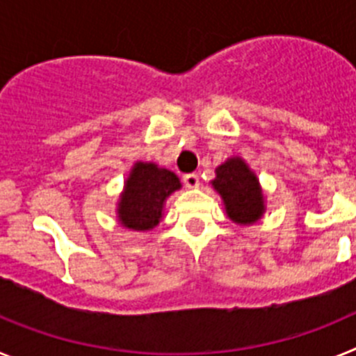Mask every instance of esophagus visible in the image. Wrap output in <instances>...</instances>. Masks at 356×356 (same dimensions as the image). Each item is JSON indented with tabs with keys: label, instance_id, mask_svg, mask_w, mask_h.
Here are the masks:
<instances>
[{
	"label": "esophagus",
	"instance_id": "obj_1",
	"mask_svg": "<svg viewBox=\"0 0 356 356\" xmlns=\"http://www.w3.org/2000/svg\"><path fill=\"white\" fill-rule=\"evenodd\" d=\"M184 184H185V187H188V188L200 187V176H197L196 172H188V175L184 176Z\"/></svg>",
	"mask_w": 356,
	"mask_h": 356
}]
</instances>
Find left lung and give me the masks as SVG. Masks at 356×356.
I'll list each match as a JSON object with an SVG mask.
<instances>
[{
    "label": "left lung",
    "instance_id": "left-lung-1",
    "mask_svg": "<svg viewBox=\"0 0 356 356\" xmlns=\"http://www.w3.org/2000/svg\"><path fill=\"white\" fill-rule=\"evenodd\" d=\"M213 188L225 201L226 213L238 225H250L260 219L264 212V200L259 180L250 171L246 162L232 159L217 168Z\"/></svg>",
    "mask_w": 356,
    "mask_h": 356
}]
</instances>
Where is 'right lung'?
<instances>
[{"label":"right lung","instance_id":"right-lung-1","mask_svg":"<svg viewBox=\"0 0 356 356\" xmlns=\"http://www.w3.org/2000/svg\"><path fill=\"white\" fill-rule=\"evenodd\" d=\"M178 188L180 180L175 172L159 169L155 163L137 162L119 203V221L137 232L155 228L162 217L163 201Z\"/></svg>","mask_w":356,"mask_h":356}]
</instances>
